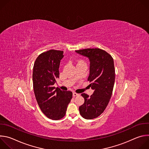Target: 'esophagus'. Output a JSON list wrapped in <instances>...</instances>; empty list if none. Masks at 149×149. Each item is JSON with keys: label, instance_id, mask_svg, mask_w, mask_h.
Returning <instances> with one entry per match:
<instances>
[{"label": "esophagus", "instance_id": "1", "mask_svg": "<svg viewBox=\"0 0 149 149\" xmlns=\"http://www.w3.org/2000/svg\"><path fill=\"white\" fill-rule=\"evenodd\" d=\"M73 96L74 97H75V96H77V95H79V94H77V93H73Z\"/></svg>", "mask_w": 149, "mask_h": 149}]
</instances>
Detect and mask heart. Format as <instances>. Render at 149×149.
<instances>
[{
    "mask_svg": "<svg viewBox=\"0 0 149 149\" xmlns=\"http://www.w3.org/2000/svg\"><path fill=\"white\" fill-rule=\"evenodd\" d=\"M81 62H85L84 61H82V60H81V61H79L78 62V63H81Z\"/></svg>",
    "mask_w": 149,
    "mask_h": 149,
    "instance_id": "1",
    "label": "heart"
}]
</instances>
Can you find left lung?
I'll return each mask as SVG.
<instances>
[{
    "label": "left lung",
    "instance_id": "left-lung-1",
    "mask_svg": "<svg viewBox=\"0 0 149 149\" xmlns=\"http://www.w3.org/2000/svg\"><path fill=\"white\" fill-rule=\"evenodd\" d=\"M75 52L88 58L90 61L88 81L94 91L91 96L81 94L84 103L79 110L83 118L91 120L104 112L111 98L115 82L114 60L111 55L100 48L83 49Z\"/></svg>",
    "mask_w": 149,
    "mask_h": 149
}]
</instances>
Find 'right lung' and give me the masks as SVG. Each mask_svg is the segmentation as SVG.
<instances>
[{
	"label": "right lung",
	"mask_w": 149,
	"mask_h": 149,
	"mask_svg": "<svg viewBox=\"0 0 149 149\" xmlns=\"http://www.w3.org/2000/svg\"><path fill=\"white\" fill-rule=\"evenodd\" d=\"M63 53L62 51L51 49L40 54L33 68V87L38 104L48 118L55 120L65 116L72 97L71 91H63L54 86L59 77V67Z\"/></svg>",
	"instance_id": "add662e5"
}]
</instances>
